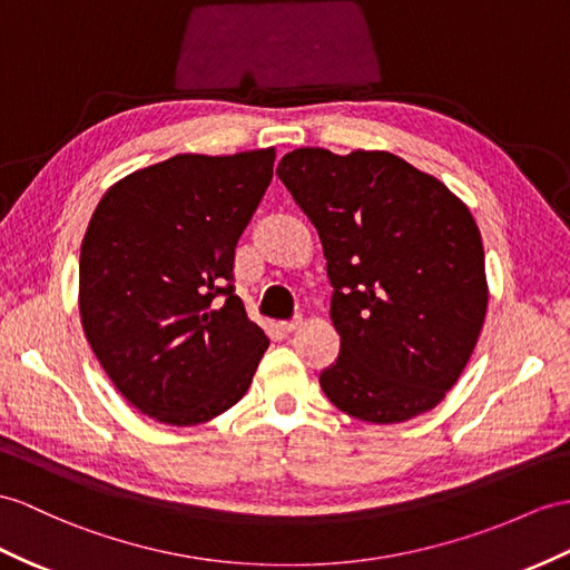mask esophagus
I'll return each instance as SVG.
<instances>
[{"label":"esophagus","instance_id":"esophagus-1","mask_svg":"<svg viewBox=\"0 0 570 570\" xmlns=\"http://www.w3.org/2000/svg\"><path fill=\"white\" fill-rule=\"evenodd\" d=\"M277 326H281V331H283V333H293L295 328H299V326H302V316L289 318V322H281Z\"/></svg>","mask_w":570,"mask_h":570}]
</instances>
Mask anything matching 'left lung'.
Returning <instances> with one entry per match:
<instances>
[{
  "label": "left lung",
  "instance_id": "1",
  "mask_svg": "<svg viewBox=\"0 0 570 570\" xmlns=\"http://www.w3.org/2000/svg\"><path fill=\"white\" fill-rule=\"evenodd\" d=\"M277 176L324 246L341 336L318 377L331 404L377 425L435 409L474 353L489 304L469 207L392 151L299 147Z\"/></svg>",
  "mask_w": 570,
  "mask_h": 570
}]
</instances>
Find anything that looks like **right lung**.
I'll use <instances>...</instances> for the list:
<instances>
[{
    "label": "right lung",
    "instance_id": "right-lung-1",
    "mask_svg": "<svg viewBox=\"0 0 570 570\" xmlns=\"http://www.w3.org/2000/svg\"><path fill=\"white\" fill-rule=\"evenodd\" d=\"M275 149L176 155L120 178L79 254V312L116 390L149 419L198 425L246 394L268 336L234 295V248Z\"/></svg>",
    "mask_w": 570,
    "mask_h": 570
}]
</instances>
